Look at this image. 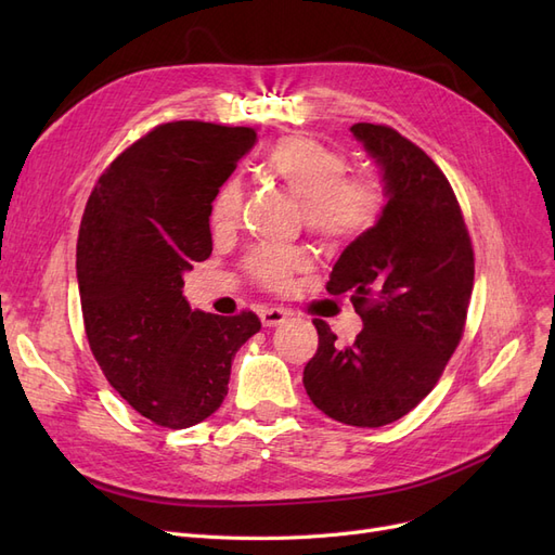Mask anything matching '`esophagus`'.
Instances as JSON below:
<instances>
[{"label":"esophagus","mask_w":555,"mask_h":555,"mask_svg":"<svg viewBox=\"0 0 555 555\" xmlns=\"http://www.w3.org/2000/svg\"><path fill=\"white\" fill-rule=\"evenodd\" d=\"M263 326H280L289 319V312L284 308H261L259 312Z\"/></svg>","instance_id":"esophagus-1"}]
</instances>
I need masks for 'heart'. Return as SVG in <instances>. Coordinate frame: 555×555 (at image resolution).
<instances>
[{"mask_svg": "<svg viewBox=\"0 0 555 555\" xmlns=\"http://www.w3.org/2000/svg\"><path fill=\"white\" fill-rule=\"evenodd\" d=\"M266 171L304 201L306 224L324 241H351L371 231L384 210V190L371 176H347L349 159L306 133L280 139L263 157ZM243 208V184L229 178L210 206L215 231H231ZM310 268V255L298 247H259L247 259V271L266 289L282 292L296 273Z\"/></svg>", "mask_w": 555, "mask_h": 555, "instance_id": "heart-1", "label": "heart"}]
</instances>
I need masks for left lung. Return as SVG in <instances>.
Here are the masks:
<instances>
[{
	"instance_id": "1",
	"label": "left lung",
	"mask_w": 555,
	"mask_h": 555,
	"mask_svg": "<svg viewBox=\"0 0 555 555\" xmlns=\"http://www.w3.org/2000/svg\"><path fill=\"white\" fill-rule=\"evenodd\" d=\"M354 139L382 171L377 224L335 261L328 294H349L363 331L349 347L322 319L304 371L314 405L347 426L398 422L438 384L459 347L475 282V251L449 180L391 127L359 122Z\"/></svg>"
}]
</instances>
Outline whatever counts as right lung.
Instances as JSON below:
<instances>
[{
    "label": "right lung",
    "instance_id": "right-lung-1",
    "mask_svg": "<svg viewBox=\"0 0 555 555\" xmlns=\"http://www.w3.org/2000/svg\"><path fill=\"white\" fill-rule=\"evenodd\" d=\"M255 143L249 127L159 125L108 166L82 212L76 275L90 349L113 389L164 428L222 405L233 357L261 328L255 312H201L182 296V275L212 251V198Z\"/></svg>",
    "mask_w": 555,
    "mask_h": 555
}]
</instances>
